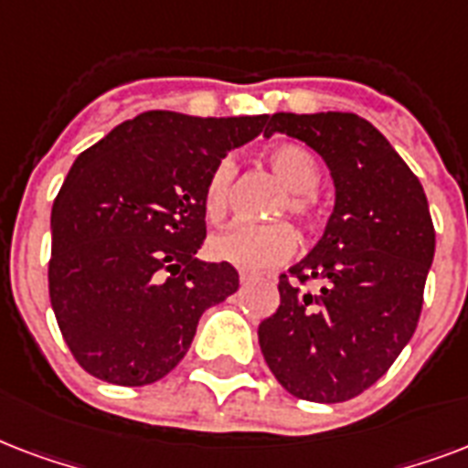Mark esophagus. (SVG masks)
Listing matches in <instances>:
<instances>
[{
    "mask_svg": "<svg viewBox=\"0 0 468 468\" xmlns=\"http://www.w3.org/2000/svg\"><path fill=\"white\" fill-rule=\"evenodd\" d=\"M253 278H256V275H253V273H249V271H239V281H241V285L251 283Z\"/></svg>",
    "mask_w": 468,
    "mask_h": 468,
    "instance_id": "34e87169",
    "label": "esophagus"
}]
</instances>
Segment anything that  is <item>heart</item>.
Wrapping results in <instances>:
<instances>
[{"label":"heart","mask_w":468,"mask_h":468,"mask_svg":"<svg viewBox=\"0 0 468 468\" xmlns=\"http://www.w3.org/2000/svg\"><path fill=\"white\" fill-rule=\"evenodd\" d=\"M266 163L275 177L288 187V195L278 202L273 215H292L300 222L310 224L314 215V187L320 185L322 170L310 148L300 144H275L266 151ZM234 180V161L222 158L205 183V215L217 222L227 215L229 207V190ZM295 249V234L285 222L251 224L237 222L227 229L217 231L209 239V253L217 261H227L231 266L246 271H261L288 259Z\"/></svg>","instance_id":"obj_1"}]
</instances>
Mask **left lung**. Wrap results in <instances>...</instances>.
<instances>
[{"label":"left lung","instance_id":"8db88e82","mask_svg":"<svg viewBox=\"0 0 468 468\" xmlns=\"http://www.w3.org/2000/svg\"><path fill=\"white\" fill-rule=\"evenodd\" d=\"M305 141L335 180V209L305 259L278 278L281 305L259 324L268 368L291 396L344 403L381 378L410 342L434 259L422 185L373 124L349 112L266 119ZM320 277L323 288L304 283Z\"/></svg>","mask_w":468,"mask_h":468}]
</instances>
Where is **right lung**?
I'll use <instances>...</instances> for the list:
<instances>
[{
	"label": "right lung",
	"mask_w": 468,
	"mask_h": 468,
	"mask_svg": "<svg viewBox=\"0 0 468 468\" xmlns=\"http://www.w3.org/2000/svg\"><path fill=\"white\" fill-rule=\"evenodd\" d=\"M259 117L144 112L75 158L50 212L48 292L72 356L95 378L148 386L180 364L237 268L195 253L207 237L205 183Z\"/></svg>",
	"instance_id": "1"
}]
</instances>
